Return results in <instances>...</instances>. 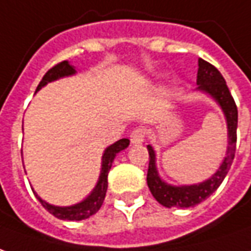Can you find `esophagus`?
Here are the masks:
<instances>
[{
	"instance_id": "34e87169",
	"label": "esophagus",
	"mask_w": 251,
	"mask_h": 251,
	"mask_svg": "<svg viewBox=\"0 0 251 251\" xmlns=\"http://www.w3.org/2000/svg\"><path fill=\"white\" fill-rule=\"evenodd\" d=\"M146 140V129L143 127H136L130 133V141L133 144H140Z\"/></svg>"
}]
</instances>
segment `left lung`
Segmentation results:
<instances>
[{"label":"left lung","mask_w":251,"mask_h":251,"mask_svg":"<svg viewBox=\"0 0 251 251\" xmlns=\"http://www.w3.org/2000/svg\"><path fill=\"white\" fill-rule=\"evenodd\" d=\"M197 83L199 89L210 93L226 114V124H228V151L223 165L220 166L217 173L209 178L207 181L198 185H185V187H172L163 183L158 177L155 169V152L151 146H147L150 154V163H148L147 184L148 188L154 198L163 204L165 207H192L195 204L203 202L220 187L223 180L226 178L228 170L232 165L236 151V127H238V107L235 104L231 92L226 86L224 76L221 75L217 68L209 61L199 59V68H198Z\"/></svg>","instance_id":"8db88e82"}]
</instances>
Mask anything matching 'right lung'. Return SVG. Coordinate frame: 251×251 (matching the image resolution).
Returning <instances> with one entry per match:
<instances>
[{
    "mask_svg": "<svg viewBox=\"0 0 251 251\" xmlns=\"http://www.w3.org/2000/svg\"><path fill=\"white\" fill-rule=\"evenodd\" d=\"M75 70L73 66L68 64V61H60L57 64H54L53 67L49 68L48 73L44 75V78L41 79L40 85L37 86V90H40L44 85H47L50 81H54L57 78L61 76L71 75L74 74ZM129 146V140L127 139H121L117 143H114L112 146L105 150V152L103 155V165H101V175L99 178V183H97L96 188L93 190V192L90 194L89 197L86 198L83 202L74 206H70V207H57V206H52V204L44 202L41 198H38V201L41 204L47 209L50 214H53L54 217L60 220H70V221H79V220H85L90 217L92 214H95L104 202V198H105V192H107V187H108V181H107V177H108V172L111 169L112 161L115 158V155L118 154L119 151L125 150Z\"/></svg>",
    "mask_w": 251,
    "mask_h": 251,
    "instance_id": "right-lung-1",
    "label": "right lung"
}]
</instances>
